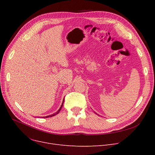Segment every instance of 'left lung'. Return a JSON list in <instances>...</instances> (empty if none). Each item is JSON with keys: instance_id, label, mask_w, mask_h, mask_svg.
<instances>
[{"instance_id": "8db88e82", "label": "left lung", "mask_w": 155, "mask_h": 155, "mask_svg": "<svg viewBox=\"0 0 155 155\" xmlns=\"http://www.w3.org/2000/svg\"><path fill=\"white\" fill-rule=\"evenodd\" d=\"M95 114H97V113H95ZM97 115H98V116H99V114H97Z\"/></svg>"}]
</instances>
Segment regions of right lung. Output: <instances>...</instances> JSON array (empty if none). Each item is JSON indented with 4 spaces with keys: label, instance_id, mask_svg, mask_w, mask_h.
<instances>
[{
    "label": "right lung",
    "instance_id": "add662e5",
    "mask_svg": "<svg viewBox=\"0 0 155 155\" xmlns=\"http://www.w3.org/2000/svg\"><path fill=\"white\" fill-rule=\"evenodd\" d=\"M63 102H64V99H63V102H62V104H61V107H60V109L58 110V111H57L56 112H55V113L53 114H51V115H50V116H45V117H43V118H48V117H53V116H55V115H56V114H58L59 113V112L61 110V109L62 107H63Z\"/></svg>",
    "mask_w": 155,
    "mask_h": 155
}]
</instances>
